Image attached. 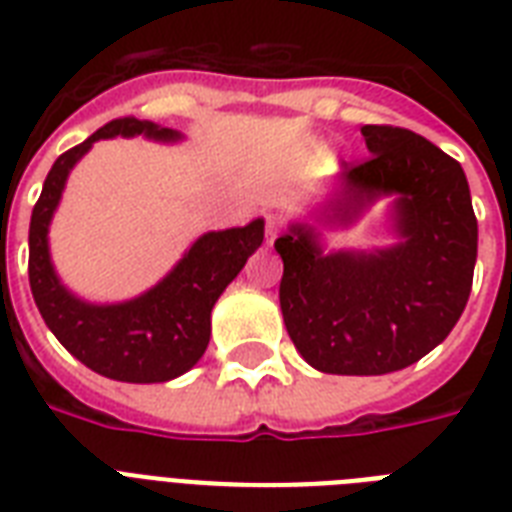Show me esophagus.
<instances>
[{"mask_svg": "<svg viewBox=\"0 0 512 512\" xmlns=\"http://www.w3.org/2000/svg\"><path fill=\"white\" fill-rule=\"evenodd\" d=\"M279 228H281V217L279 215H265V239H268V244L276 239Z\"/></svg>", "mask_w": 512, "mask_h": 512, "instance_id": "obj_1", "label": "esophagus"}]
</instances>
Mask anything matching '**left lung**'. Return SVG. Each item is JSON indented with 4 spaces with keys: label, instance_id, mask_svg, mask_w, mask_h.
I'll list each match as a JSON object with an SVG mask.
<instances>
[{
    "label": "left lung",
    "instance_id": "1",
    "mask_svg": "<svg viewBox=\"0 0 512 512\" xmlns=\"http://www.w3.org/2000/svg\"><path fill=\"white\" fill-rule=\"evenodd\" d=\"M369 154L342 164L324 212L348 223L382 193L398 196L401 244L324 255L308 225L276 239L279 303L300 356L327 374H388L420 361L460 321L473 287L478 223L460 162L404 127H361Z\"/></svg>",
    "mask_w": 512,
    "mask_h": 512
}]
</instances>
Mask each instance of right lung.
<instances>
[{
  "label": "right lung",
  "mask_w": 512,
  "mask_h": 512,
  "mask_svg": "<svg viewBox=\"0 0 512 512\" xmlns=\"http://www.w3.org/2000/svg\"><path fill=\"white\" fill-rule=\"evenodd\" d=\"M114 135H148L177 140L180 132L140 119H114L95 135L68 148L52 164L28 228V281L31 295L60 345L92 372L119 382H167L188 372L209 345V313L223 289L263 244V220L244 228L204 233L146 295L119 305H90L58 281L47 249V228L58 207L66 177L95 140Z\"/></svg>",
  "instance_id": "obj_1"
}]
</instances>
